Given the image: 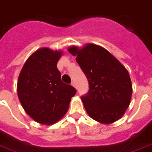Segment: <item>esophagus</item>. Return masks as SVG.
Here are the masks:
<instances>
[{"mask_svg":"<svg viewBox=\"0 0 152 152\" xmlns=\"http://www.w3.org/2000/svg\"><path fill=\"white\" fill-rule=\"evenodd\" d=\"M71 85H72V86H74V87L76 88H76H77V86H76V83L74 82V81H72V83H71Z\"/></svg>","mask_w":152,"mask_h":152,"instance_id":"obj_1","label":"esophagus"}]
</instances>
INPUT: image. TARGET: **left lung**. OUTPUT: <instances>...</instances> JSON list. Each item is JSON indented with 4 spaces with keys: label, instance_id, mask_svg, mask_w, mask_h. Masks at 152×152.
Masks as SVG:
<instances>
[{
    "label": "left lung",
    "instance_id": "left-lung-1",
    "mask_svg": "<svg viewBox=\"0 0 152 152\" xmlns=\"http://www.w3.org/2000/svg\"><path fill=\"white\" fill-rule=\"evenodd\" d=\"M89 82L90 90L81 96L91 118L102 124L119 120L129 107L132 84L125 67L107 49L94 44L82 48L69 47Z\"/></svg>",
    "mask_w": 152,
    "mask_h": 152
}]
</instances>
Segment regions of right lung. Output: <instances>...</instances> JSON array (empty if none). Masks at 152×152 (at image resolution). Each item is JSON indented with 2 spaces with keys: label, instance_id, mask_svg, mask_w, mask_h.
Segmentation results:
<instances>
[{
  "label": "right lung",
  "instance_id": "add662e5",
  "mask_svg": "<svg viewBox=\"0 0 152 152\" xmlns=\"http://www.w3.org/2000/svg\"><path fill=\"white\" fill-rule=\"evenodd\" d=\"M61 51L42 48L23 66L18 80L19 100L29 117L39 124L50 125L66 114L76 90L64 83L57 69Z\"/></svg>",
  "mask_w": 152,
  "mask_h": 152
}]
</instances>
